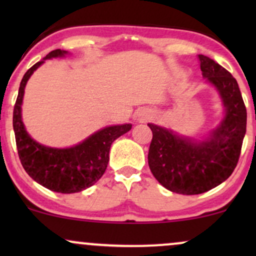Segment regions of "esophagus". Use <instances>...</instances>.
Masks as SVG:
<instances>
[{
  "label": "esophagus",
  "instance_id": "obj_1",
  "mask_svg": "<svg viewBox=\"0 0 256 256\" xmlns=\"http://www.w3.org/2000/svg\"><path fill=\"white\" fill-rule=\"evenodd\" d=\"M142 116L143 120H146V119L152 118V114L150 113V112H146V113H142V116Z\"/></svg>",
  "mask_w": 256,
  "mask_h": 256
}]
</instances>
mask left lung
<instances>
[{
    "instance_id": "obj_1",
    "label": "left lung",
    "mask_w": 256,
    "mask_h": 256,
    "mask_svg": "<svg viewBox=\"0 0 256 256\" xmlns=\"http://www.w3.org/2000/svg\"><path fill=\"white\" fill-rule=\"evenodd\" d=\"M202 77L218 91L224 114L202 140L148 124L152 131L149 168L167 190L198 195L225 182L238 162L246 128V110L237 80L212 58L198 55Z\"/></svg>"
}]
</instances>
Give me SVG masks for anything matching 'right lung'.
<instances>
[{"instance_id": "obj_1", "label": "right lung", "mask_w": 256, "mask_h": 256, "mask_svg": "<svg viewBox=\"0 0 256 256\" xmlns=\"http://www.w3.org/2000/svg\"><path fill=\"white\" fill-rule=\"evenodd\" d=\"M67 54L68 52L61 49L52 50L28 70L20 83L13 112L18 154L26 173L42 186L61 194L83 192L95 184L107 168L112 143L132 128L131 124L106 126L68 148H52L40 144L28 134L22 116L26 83L44 61L64 58Z\"/></svg>"}]
</instances>
